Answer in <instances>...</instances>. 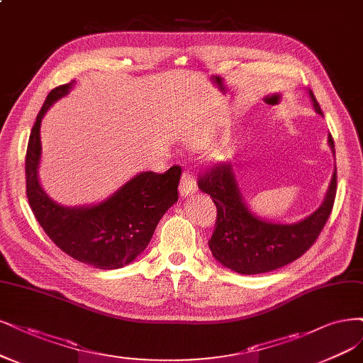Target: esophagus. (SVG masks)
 <instances>
[{"instance_id": "esophagus-1", "label": "esophagus", "mask_w": 363, "mask_h": 363, "mask_svg": "<svg viewBox=\"0 0 363 363\" xmlns=\"http://www.w3.org/2000/svg\"><path fill=\"white\" fill-rule=\"evenodd\" d=\"M195 192H196V183L194 176L189 172H183L182 180H180V196L186 198V196H191Z\"/></svg>"}]
</instances>
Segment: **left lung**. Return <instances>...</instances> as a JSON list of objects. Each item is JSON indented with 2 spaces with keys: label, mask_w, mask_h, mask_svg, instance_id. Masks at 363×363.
<instances>
[{
  "label": "left lung",
  "mask_w": 363,
  "mask_h": 363,
  "mask_svg": "<svg viewBox=\"0 0 363 363\" xmlns=\"http://www.w3.org/2000/svg\"><path fill=\"white\" fill-rule=\"evenodd\" d=\"M312 106L323 117L311 90ZM328 143L335 156V144ZM198 187L208 194L218 208L215 233L208 240L211 254L223 267L240 274H258L277 270L302 257L314 245L326 225L336 195V167L321 206L302 220L279 223L262 219L247 207L240 191L234 165L222 164L199 177Z\"/></svg>",
  "instance_id": "1"
}]
</instances>
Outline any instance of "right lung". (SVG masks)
Listing matches in <instances>:
<instances>
[{
    "mask_svg": "<svg viewBox=\"0 0 363 363\" xmlns=\"http://www.w3.org/2000/svg\"><path fill=\"white\" fill-rule=\"evenodd\" d=\"M73 85L74 81L49 93L35 118L25 157L27 196L37 222L62 252L96 269L114 270L145 251L159 220L177 203L182 169L176 165L164 174H136L96 204L66 207L54 201L39 179L40 126L48 109Z\"/></svg>",
    "mask_w": 363,
    "mask_h": 363,
    "instance_id": "1",
    "label": "right lung"
}]
</instances>
